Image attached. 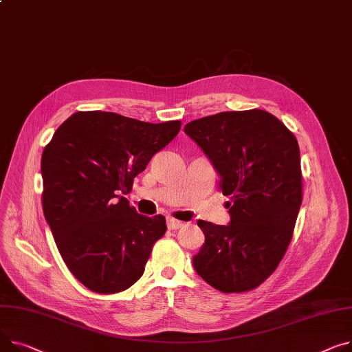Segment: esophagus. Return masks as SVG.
Here are the masks:
<instances>
[{"label": "esophagus", "mask_w": 352, "mask_h": 352, "mask_svg": "<svg viewBox=\"0 0 352 352\" xmlns=\"http://www.w3.org/2000/svg\"><path fill=\"white\" fill-rule=\"evenodd\" d=\"M167 226H168V229L175 230V229H179V228L182 226V222H181V221H177V219H174V218H168V219H167Z\"/></svg>", "instance_id": "1"}]
</instances>
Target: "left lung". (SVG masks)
Segmentation results:
<instances>
[{"label": "left lung", "mask_w": 352, "mask_h": 352, "mask_svg": "<svg viewBox=\"0 0 352 352\" xmlns=\"http://www.w3.org/2000/svg\"><path fill=\"white\" fill-rule=\"evenodd\" d=\"M212 162L230 222L198 221L205 243L192 257L197 273L223 293L261 286L293 238L302 201L300 150L294 134L261 110L222 111L184 127Z\"/></svg>", "instance_id": "8db88e82"}]
</instances>
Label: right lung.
Wrapping results in <instances>:
<instances>
[{"instance_id": "1", "label": "right lung", "mask_w": 352, "mask_h": 352, "mask_svg": "<svg viewBox=\"0 0 352 352\" xmlns=\"http://www.w3.org/2000/svg\"><path fill=\"white\" fill-rule=\"evenodd\" d=\"M181 122L146 123L110 111L65 120L41 160L42 208L63 262L89 290L119 293L143 276L166 218L137 214L122 194Z\"/></svg>"}]
</instances>
